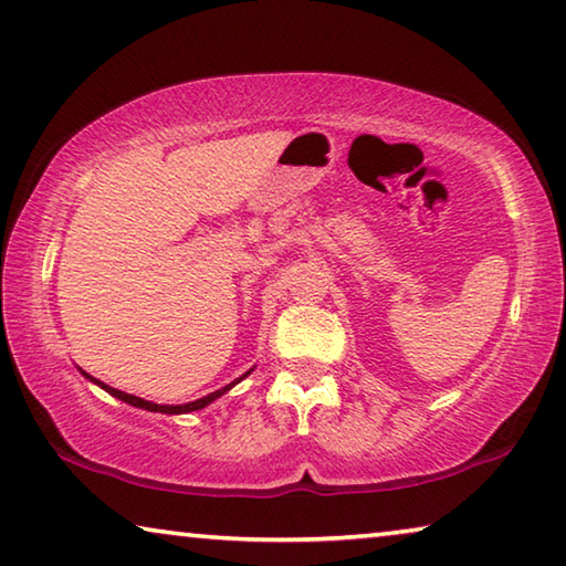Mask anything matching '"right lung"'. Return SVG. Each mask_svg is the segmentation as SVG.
I'll return each mask as SVG.
<instances>
[{
    "instance_id": "right-lung-1",
    "label": "right lung",
    "mask_w": 566,
    "mask_h": 566,
    "mask_svg": "<svg viewBox=\"0 0 566 566\" xmlns=\"http://www.w3.org/2000/svg\"><path fill=\"white\" fill-rule=\"evenodd\" d=\"M84 377H87L90 381H94V385L97 387H102L104 391H107V395H112V397H117V399H122V401H127V405H132V407H139V409H147V411H161V415H187V411H197V409H205L207 405H212L214 399H219L222 395H227L229 389H232L234 385H239V381H242L244 377H249L252 375V369L247 371V375H242L239 379H234L232 385H227V387H222V389H217V391H212V395H207V397H202V399H197V401H189V405H155V401H147V399H142V397H134V395H127V391H119V389H114V387H109V385H104V381H99V379H94V377H90L87 371L84 369H80Z\"/></svg>"
}]
</instances>
